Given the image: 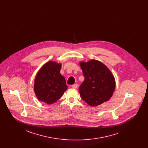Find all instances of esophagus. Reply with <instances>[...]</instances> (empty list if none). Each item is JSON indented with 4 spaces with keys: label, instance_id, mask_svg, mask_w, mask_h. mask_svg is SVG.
<instances>
[{
    "label": "esophagus",
    "instance_id": "34e87169",
    "mask_svg": "<svg viewBox=\"0 0 148 148\" xmlns=\"http://www.w3.org/2000/svg\"><path fill=\"white\" fill-rule=\"evenodd\" d=\"M77 86H78V85H77V84H75L72 85V87L73 88H74V89H76V88H77Z\"/></svg>",
    "mask_w": 148,
    "mask_h": 148
}]
</instances>
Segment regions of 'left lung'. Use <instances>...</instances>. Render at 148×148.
<instances>
[{"label":"left lung","instance_id":"left-lung-1","mask_svg":"<svg viewBox=\"0 0 148 148\" xmlns=\"http://www.w3.org/2000/svg\"><path fill=\"white\" fill-rule=\"evenodd\" d=\"M84 81L79 87L82 99L92 106L108 101L115 89V79L110 70L101 62L91 60L81 62Z\"/></svg>","mask_w":148,"mask_h":148}]
</instances>
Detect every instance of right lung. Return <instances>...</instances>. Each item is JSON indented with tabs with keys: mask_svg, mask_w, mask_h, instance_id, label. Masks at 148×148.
<instances>
[{
	"mask_svg": "<svg viewBox=\"0 0 148 148\" xmlns=\"http://www.w3.org/2000/svg\"><path fill=\"white\" fill-rule=\"evenodd\" d=\"M61 64L52 61L45 64L36 75L34 91L39 100L51 104L61 98L66 90L65 79L60 73Z\"/></svg>",
	"mask_w": 148,
	"mask_h": 148,
	"instance_id": "add662e5",
	"label": "right lung"
}]
</instances>
